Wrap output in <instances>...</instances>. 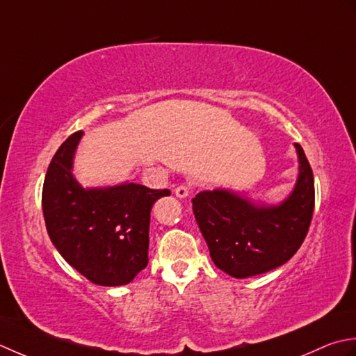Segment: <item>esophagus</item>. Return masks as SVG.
<instances>
[{
	"label": "esophagus",
	"mask_w": 356,
	"mask_h": 356,
	"mask_svg": "<svg viewBox=\"0 0 356 356\" xmlns=\"http://www.w3.org/2000/svg\"><path fill=\"white\" fill-rule=\"evenodd\" d=\"M175 195L178 198H187L188 195H191V188H188V186L186 184H181L175 188Z\"/></svg>",
	"instance_id": "1"
}]
</instances>
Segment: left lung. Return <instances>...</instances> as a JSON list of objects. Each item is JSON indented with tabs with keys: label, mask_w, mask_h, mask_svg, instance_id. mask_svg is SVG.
I'll return each instance as SVG.
<instances>
[{
	"label": "left lung",
	"mask_w": 356,
	"mask_h": 356,
	"mask_svg": "<svg viewBox=\"0 0 356 356\" xmlns=\"http://www.w3.org/2000/svg\"><path fill=\"white\" fill-rule=\"evenodd\" d=\"M293 191L280 204H257L226 188L202 191L192 200L195 220L215 266L249 278L282 266L300 249L314 215V173L302 147Z\"/></svg>",
	"instance_id": "8db88e82"
}]
</instances>
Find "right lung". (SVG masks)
Instances as JSON below:
<instances>
[{
  "mask_svg": "<svg viewBox=\"0 0 356 356\" xmlns=\"http://www.w3.org/2000/svg\"><path fill=\"white\" fill-rule=\"evenodd\" d=\"M83 132L56 150L42 186V213L56 250L93 284L124 286L147 266L150 210L170 191L135 183L83 187L74 177Z\"/></svg>",
  "mask_w": 356,
  "mask_h": 356,
  "instance_id": "obj_1",
  "label": "right lung"
}]
</instances>
